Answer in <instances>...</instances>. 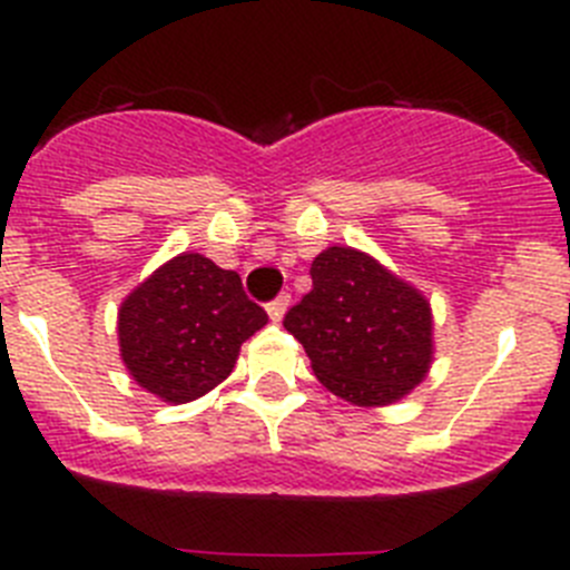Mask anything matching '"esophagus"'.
<instances>
[{
	"label": "esophagus",
	"instance_id": "1",
	"mask_svg": "<svg viewBox=\"0 0 570 570\" xmlns=\"http://www.w3.org/2000/svg\"><path fill=\"white\" fill-rule=\"evenodd\" d=\"M291 305V296L288 294H279L276 299L268 302V316L274 322H282V316H285V311H288Z\"/></svg>",
	"mask_w": 570,
	"mask_h": 570
}]
</instances>
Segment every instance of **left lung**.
Masks as SVG:
<instances>
[{"mask_svg":"<svg viewBox=\"0 0 570 570\" xmlns=\"http://www.w3.org/2000/svg\"><path fill=\"white\" fill-rule=\"evenodd\" d=\"M314 288L285 314L316 380L351 405L380 407L411 394L434 356V316L416 288L354 248L322 250Z\"/></svg>","mask_w":570,"mask_h":570,"instance_id":"obj_1","label":"left lung"}]
</instances>
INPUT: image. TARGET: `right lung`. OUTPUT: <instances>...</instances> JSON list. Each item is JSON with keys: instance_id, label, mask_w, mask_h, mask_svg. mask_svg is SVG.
<instances>
[{"instance_id": "obj_1", "label": "right lung", "mask_w": 570, "mask_h": 570, "mask_svg": "<svg viewBox=\"0 0 570 570\" xmlns=\"http://www.w3.org/2000/svg\"><path fill=\"white\" fill-rule=\"evenodd\" d=\"M265 322L268 314L245 296L236 271L185 250L122 302L119 351L145 391L183 405L228 380L242 342Z\"/></svg>"}]
</instances>
